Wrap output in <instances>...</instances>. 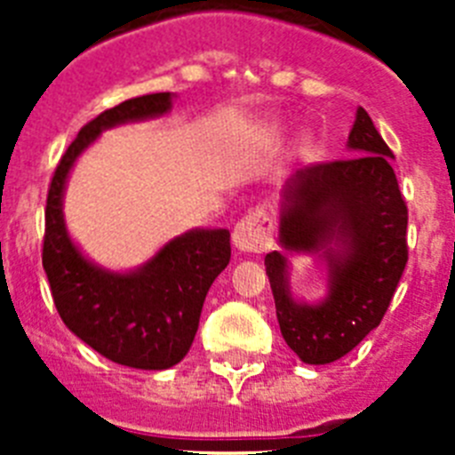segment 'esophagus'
<instances>
[{
  "label": "esophagus",
  "mask_w": 455,
  "mask_h": 455,
  "mask_svg": "<svg viewBox=\"0 0 455 455\" xmlns=\"http://www.w3.org/2000/svg\"><path fill=\"white\" fill-rule=\"evenodd\" d=\"M232 241L241 252H264L273 246V219L264 207L252 209L251 214L236 223Z\"/></svg>",
  "instance_id": "1"
}]
</instances>
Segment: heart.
Returning a JSON list of instances; mask_svg holds the SVG:
<instances>
[{"instance_id": "b5f03b06", "label": "heart", "mask_w": 455, "mask_h": 455, "mask_svg": "<svg viewBox=\"0 0 455 455\" xmlns=\"http://www.w3.org/2000/svg\"><path fill=\"white\" fill-rule=\"evenodd\" d=\"M309 148H312V143H309V140H307V139H305V140H303V150H305V152H307V150H309Z\"/></svg>"}]
</instances>
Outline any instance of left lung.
Here are the masks:
<instances>
[{
    "label": "left lung",
    "instance_id": "left-lung-1",
    "mask_svg": "<svg viewBox=\"0 0 455 455\" xmlns=\"http://www.w3.org/2000/svg\"><path fill=\"white\" fill-rule=\"evenodd\" d=\"M348 150L353 156L293 172L280 209V246L321 252L328 296L299 303L287 257L280 251L264 257L280 332L305 364L351 353L383 321L408 262V207L389 164L394 155L363 107Z\"/></svg>",
    "mask_w": 455,
    "mask_h": 455
}]
</instances>
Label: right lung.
<instances>
[{
	"instance_id": "obj_1",
	"label": "right lung",
	"mask_w": 455,
	"mask_h": 455,
	"mask_svg": "<svg viewBox=\"0 0 455 455\" xmlns=\"http://www.w3.org/2000/svg\"><path fill=\"white\" fill-rule=\"evenodd\" d=\"M171 102V92L140 95L84 124L52 178L43 239V268L63 323L111 363L150 371L178 364L191 348L204 296L230 264V232L188 230L136 271H107L72 243L63 188L77 156L104 130L168 114Z\"/></svg>"
}]
</instances>
